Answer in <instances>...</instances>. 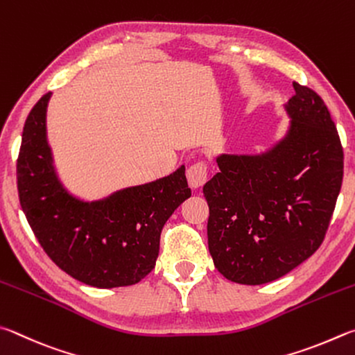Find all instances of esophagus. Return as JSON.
Segmentation results:
<instances>
[{
	"label": "esophagus",
	"instance_id": "obj_1",
	"mask_svg": "<svg viewBox=\"0 0 355 355\" xmlns=\"http://www.w3.org/2000/svg\"><path fill=\"white\" fill-rule=\"evenodd\" d=\"M187 181L191 189H200L207 181L206 162H196L187 170Z\"/></svg>",
	"mask_w": 355,
	"mask_h": 355
}]
</instances>
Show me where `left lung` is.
I'll list each match as a JSON object with an SVG mask.
<instances>
[{"mask_svg":"<svg viewBox=\"0 0 355 355\" xmlns=\"http://www.w3.org/2000/svg\"><path fill=\"white\" fill-rule=\"evenodd\" d=\"M290 126L262 154H221L206 182L207 239L229 281L262 285L318 250L343 181V148L318 93L293 83Z\"/></svg>","mask_w":355,"mask_h":355,"instance_id":"obj_1","label":"left lung"}]
</instances>
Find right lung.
<instances>
[{"mask_svg":"<svg viewBox=\"0 0 355 355\" xmlns=\"http://www.w3.org/2000/svg\"><path fill=\"white\" fill-rule=\"evenodd\" d=\"M51 92L29 112L17 160L18 196L49 259L79 282L126 287L154 268L166 220L191 196L185 166L157 181L114 191L98 201L73 196L55 173L46 139Z\"/></svg>","mask_w":355,"mask_h":355,"instance_id":"add662e5","label":"right lung"}]
</instances>
